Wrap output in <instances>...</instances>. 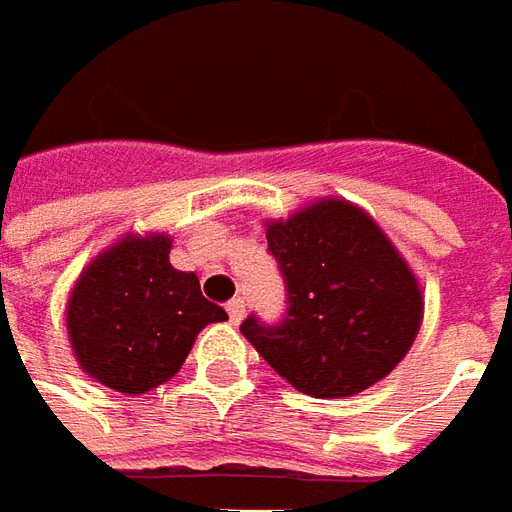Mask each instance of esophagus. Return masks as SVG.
Segmentation results:
<instances>
[{
    "label": "esophagus",
    "mask_w": 512,
    "mask_h": 512,
    "mask_svg": "<svg viewBox=\"0 0 512 512\" xmlns=\"http://www.w3.org/2000/svg\"><path fill=\"white\" fill-rule=\"evenodd\" d=\"M243 311H246V305H243L241 297H238V300L227 302V314H229V322H232V325H241Z\"/></svg>",
    "instance_id": "34e87169"
}]
</instances>
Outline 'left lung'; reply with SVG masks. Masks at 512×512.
Returning <instances> with one entry per match:
<instances>
[{
	"label": "left lung",
	"mask_w": 512,
	"mask_h": 512,
	"mask_svg": "<svg viewBox=\"0 0 512 512\" xmlns=\"http://www.w3.org/2000/svg\"><path fill=\"white\" fill-rule=\"evenodd\" d=\"M285 280L283 322L243 319L241 333L269 367L311 398H347L387 378L423 322L420 283L367 212L322 198L266 221Z\"/></svg>",
	"instance_id": "8db88e82"
}]
</instances>
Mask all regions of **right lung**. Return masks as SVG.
<instances>
[{
	"label": "right lung",
	"mask_w": 512,
	"mask_h": 512,
	"mask_svg": "<svg viewBox=\"0 0 512 512\" xmlns=\"http://www.w3.org/2000/svg\"><path fill=\"white\" fill-rule=\"evenodd\" d=\"M227 311L201 297L193 271L170 266L162 232L125 235L81 271L66 333L81 370L125 395H145L182 370L201 328Z\"/></svg>",
	"instance_id": "1"
}]
</instances>
